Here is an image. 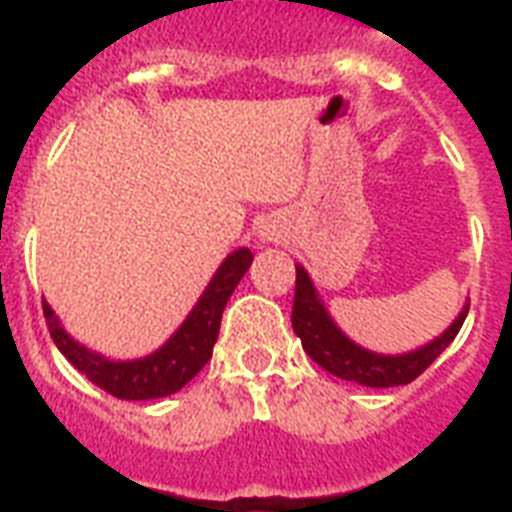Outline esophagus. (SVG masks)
Returning <instances> with one entry per match:
<instances>
[{
    "instance_id": "esophagus-1",
    "label": "esophagus",
    "mask_w": 512,
    "mask_h": 512,
    "mask_svg": "<svg viewBox=\"0 0 512 512\" xmlns=\"http://www.w3.org/2000/svg\"><path fill=\"white\" fill-rule=\"evenodd\" d=\"M276 236H279V233L273 231V228H263V239L265 241H273V239H276Z\"/></svg>"
}]
</instances>
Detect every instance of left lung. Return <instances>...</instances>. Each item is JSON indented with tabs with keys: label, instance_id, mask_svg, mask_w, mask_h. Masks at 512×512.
Returning <instances> with one entry per match:
<instances>
[{
	"label": "left lung",
	"instance_id": "1",
	"mask_svg": "<svg viewBox=\"0 0 512 512\" xmlns=\"http://www.w3.org/2000/svg\"><path fill=\"white\" fill-rule=\"evenodd\" d=\"M465 316H468V308L460 313V319L454 321L444 335L425 345V348L414 350V353H406V356L369 353V350L353 345L332 324L324 305L316 297V289H313L308 273L297 265L292 327H295V335L303 342L305 353L335 377L358 382V385H366V388H393V385H406V382L417 380L444 353L446 345L457 337Z\"/></svg>",
	"mask_w": 512,
	"mask_h": 512
}]
</instances>
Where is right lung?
Listing matches in <instances>:
<instances>
[{
	"mask_svg": "<svg viewBox=\"0 0 512 512\" xmlns=\"http://www.w3.org/2000/svg\"><path fill=\"white\" fill-rule=\"evenodd\" d=\"M249 265H252L249 249H239L231 257H225V263L217 268L215 279L209 281V287L204 289L191 316L183 321V327L177 329L167 345H162L151 356L138 358V361H108V358L92 353L63 332L50 305L42 303V311L50 337L55 340L60 353L79 372L87 374V380L95 382L98 388L122 398V401L162 398L188 385L201 372V366L212 358L225 303L231 300L233 289L247 273Z\"/></svg>",
	"mask_w": 512,
	"mask_h": 512,
	"instance_id": "1",
	"label": "right lung"
}]
</instances>
